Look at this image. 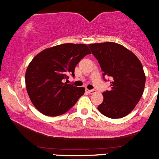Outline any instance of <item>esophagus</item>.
I'll return each instance as SVG.
<instances>
[{
	"label": "esophagus",
	"mask_w": 159,
	"mask_h": 159,
	"mask_svg": "<svg viewBox=\"0 0 159 159\" xmlns=\"http://www.w3.org/2000/svg\"><path fill=\"white\" fill-rule=\"evenodd\" d=\"M87 92L89 94H93V93H96V90H95V89H91V90H87Z\"/></svg>",
	"instance_id": "obj_1"
}]
</instances>
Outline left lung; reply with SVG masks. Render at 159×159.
<instances>
[{
	"instance_id": "obj_1",
	"label": "left lung",
	"mask_w": 159,
	"mask_h": 159,
	"mask_svg": "<svg viewBox=\"0 0 159 159\" xmlns=\"http://www.w3.org/2000/svg\"><path fill=\"white\" fill-rule=\"evenodd\" d=\"M100 65L102 76L111 78V89L102 93L98 109L111 119L130 113L143 93L145 75L140 60L132 51L113 42L89 44Z\"/></svg>"
}]
</instances>
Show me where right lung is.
Segmentation results:
<instances>
[{"label":"right lung","instance_id":"1","mask_svg":"<svg viewBox=\"0 0 159 159\" xmlns=\"http://www.w3.org/2000/svg\"><path fill=\"white\" fill-rule=\"evenodd\" d=\"M91 54L86 44L63 43L43 50L27 66L25 83L33 105L41 113L57 116L70 110L85 93L84 87L64 83L75 76L76 65Z\"/></svg>","mask_w":159,"mask_h":159}]
</instances>
